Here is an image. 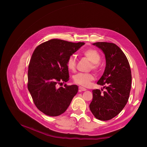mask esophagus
<instances>
[{
    "label": "esophagus",
    "mask_w": 147,
    "mask_h": 147,
    "mask_svg": "<svg viewBox=\"0 0 147 147\" xmlns=\"http://www.w3.org/2000/svg\"><path fill=\"white\" fill-rule=\"evenodd\" d=\"M79 91H80V92L86 90V89H85L84 88H83V87H82V86H79Z\"/></svg>",
    "instance_id": "esophagus-1"
}]
</instances>
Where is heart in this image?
I'll use <instances>...</instances> for the list:
<instances>
[{"label": "heart", "mask_w": 147, "mask_h": 147, "mask_svg": "<svg viewBox=\"0 0 147 147\" xmlns=\"http://www.w3.org/2000/svg\"><path fill=\"white\" fill-rule=\"evenodd\" d=\"M83 55L91 62L90 68L95 71H98L99 68V63L101 61V55L99 53L94 49H88L83 52ZM76 58L74 55H69L67 61V66L69 70L74 71L76 68ZM94 79V75L91 73H78L76 74L73 80L74 82L83 86H89L90 82Z\"/></svg>", "instance_id": "obj_1"}]
</instances>
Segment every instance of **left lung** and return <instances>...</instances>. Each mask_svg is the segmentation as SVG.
<instances>
[{"mask_svg":"<svg viewBox=\"0 0 147 147\" xmlns=\"http://www.w3.org/2000/svg\"><path fill=\"white\" fill-rule=\"evenodd\" d=\"M93 45L105 54V69L97 84L104 86L105 90H92L93 99L89 108L97 119L109 120L118 115L128 101L132 83L130 67L125 54L115 44L96 42Z\"/></svg>","mask_w":147,"mask_h":147,"instance_id":"8db88e82","label":"left lung"}]
</instances>
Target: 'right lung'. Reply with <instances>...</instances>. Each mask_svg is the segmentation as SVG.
Returning <instances> with one entry per match:
<instances>
[{
    "label": "right lung",
    "mask_w": 147,
    "mask_h": 147,
    "mask_svg": "<svg viewBox=\"0 0 147 147\" xmlns=\"http://www.w3.org/2000/svg\"><path fill=\"white\" fill-rule=\"evenodd\" d=\"M83 45L54 38L34 49L28 65L27 87L35 105L45 114L53 117L64 113L78 93L75 84L64 88H57V84L69 80L67 59Z\"/></svg>",
    "instance_id": "right-lung-1"
}]
</instances>
